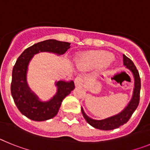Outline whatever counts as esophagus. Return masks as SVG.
Instances as JSON below:
<instances>
[{
    "instance_id": "obj_1",
    "label": "esophagus",
    "mask_w": 150,
    "mask_h": 150,
    "mask_svg": "<svg viewBox=\"0 0 150 150\" xmlns=\"http://www.w3.org/2000/svg\"><path fill=\"white\" fill-rule=\"evenodd\" d=\"M83 83H84V79L82 76H79L75 79V85L76 86H82L83 85Z\"/></svg>"
}]
</instances>
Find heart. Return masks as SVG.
Segmentation results:
<instances>
[{"label": "heart", "mask_w": 150, "mask_h": 150, "mask_svg": "<svg viewBox=\"0 0 150 150\" xmlns=\"http://www.w3.org/2000/svg\"><path fill=\"white\" fill-rule=\"evenodd\" d=\"M113 59V55L108 52L95 51L82 55L79 60V66L83 69L96 66L104 65L109 63Z\"/></svg>", "instance_id": "b5f03b06"}]
</instances>
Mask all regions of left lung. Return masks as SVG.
<instances>
[{
  "instance_id": "obj_1",
  "label": "left lung",
  "mask_w": 150,
  "mask_h": 150,
  "mask_svg": "<svg viewBox=\"0 0 150 150\" xmlns=\"http://www.w3.org/2000/svg\"><path fill=\"white\" fill-rule=\"evenodd\" d=\"M123 63H124L125 66H126L127 68H128L132 71L134 78V88L133 96H132V100L129 102L128 106L121 112L115 115V116H110V117L101 120H95L88 117L85 113L83 108H81L82 113H83L84 119L86 120V122L94 128L100 130H105V131L119 128L122 125L125 124L129 120L131 116H132V114L138 106L139 102H140V86H141L139 72L134 64L133 62L125 55H123Z\"/></svg>"
}]
</instances>
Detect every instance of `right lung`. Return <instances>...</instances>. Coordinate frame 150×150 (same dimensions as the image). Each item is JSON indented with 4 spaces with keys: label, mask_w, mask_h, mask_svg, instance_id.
<instances>
[{
    "label": "right lung",
    "mask_w": 150,
    "mask_h": 150,
    "mask_svg": "<svg viewBox=\"0 0 150 150\" xmlns=\"http://www.w3.org/2000/svg\"><path fill=\"white\" fill-rule=\"evenodd\" d=\"M67 42L46 40L26 49L18 57L12 72L11 95L18 110L34 121H46L55 116L62 100L75 88L73 81H58L57 93L49 101H40L30 91L26 81L28 66L30 59L40 52H49L58 55L64 54L71 46Z\"/></svg>",
    "instance_id": "right-lung-1"
}]
</instances>
